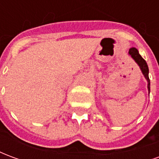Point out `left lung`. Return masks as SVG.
Listing matches in <instances>:
<instances>
[{
    "label": "left lung",
    "mask_w": 159,
    "mask_h": 159,
    "mask_svg": "<svg viewBox=\"0 0 159 159\" xmlns=\"http://www.w3.org/2000/svg\"><path fill=\"white\" fill-rule=\"evenodd\" d=\"M129 55L131 56V58L135 61L138 66L140 67L144 77L147 81V89H148V93H150V79H149V76H148L149 69H148V66H147L146 60L140 56V54L139 53V51L135 48H131L129 50Z\"/></svg>",
    "instance_id": "left-lung-1"
}]
</instances>
